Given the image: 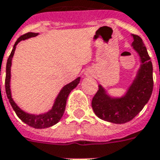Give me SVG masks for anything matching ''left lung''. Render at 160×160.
<instances>
[{"label": "left lung", "mask_w": 160, "mask_h": 160, "mask_svg": "<svg viewBox=\"0 0 160 160\" xmlns=\"http://www.w3.org/2000/svg\"><path fill=\"white\" fill-rule=\"evenodd\" d=\"M132 48L140 57L136 75L124 95L114 97L102 85L92 101V107L98 118L112 123L122 124L131 121L140 113L151 98L153 87L152 64L142 39L132 34Z\"/></svg>", "instance_id": "obj_1"}]
</instances>
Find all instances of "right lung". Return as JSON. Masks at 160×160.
<instances>
[{
    "label": "right lung",
    "mask_w": 160,
    "mask_h": 160,
    "mask_svg": "<svg viewBox=\"0 0 160 160\" xmlns=\"http://www.w3.org/2000/svg\"><path fill=\"white\" fill-rule=\"evenodd\" d=\"M39 33L35 32H28L19 37L17 39V41L13 45L12 50L10 56H9L8 62H7V67H6V80H5V88H6V93L8 98L9 103L12 105L13 111H15L16 115L18 116V118L20 120L24 122L25 123L29 125L31 127L35 128H49L56 124L61 118H62L65 108H66L67 99L68 95L71 92V91L74 89L78 86V84L80 83V77H78L77 79L73 80L72 82L67 84L66 86L62 88V90L60 91L59 93L56 98V99L54 101L53 106L50 110L46 111L44 113L41 114H31L28 112H26L25 111L21 110V108L18 106V104H16L13 98H12V92H11V87H10V81H11V67H12V60L14 55L16 46L20 41L22 40L28 39L33 37L38 36ZM1 72V69H0ZM1 87V86H0Z\"/></svg>",
    "instance_id": "add662e5"
}]
</instances>
